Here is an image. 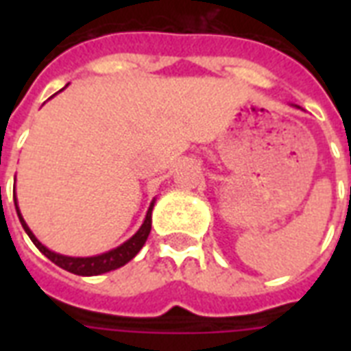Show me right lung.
<instances>
[{"label": "right lung", "instance_id": "1", "mask_svg": "<svg viewBox=\"0 0 351 351\" xmlns=\"http://www.w3.org/2000/svg\"><path fill=\"white\" fill-rule=\"evenodd\" d=\"M14 204H16V211H18V217H19V222L23 226L25 233L29 234L30 240L34 242V245L38 250L43 253V255L52 261L56 266L63 267V269H67V271L74 273V275H82V277H93V275H101V273H107V271H112V269H118V267L125 266L127 262L131 261L136 256V253L143 247L145 244V240H147L149 233H151V213H153V206H154V200L151 202L147 209V215H145V220H143L142 228L136 231V233L132 234L131 239L123 242L121 245L114 247V250L107 251V253H101V255H96V256H65V255H60V253H54L51 251L49 247L41 244L40 240L36 239L34 233L29 230V226L25 224L23 217L19 213V208H18V200L14 197Z\"/></svg>", "mask_w": 351, "mask_h": 351}]
</instances>
